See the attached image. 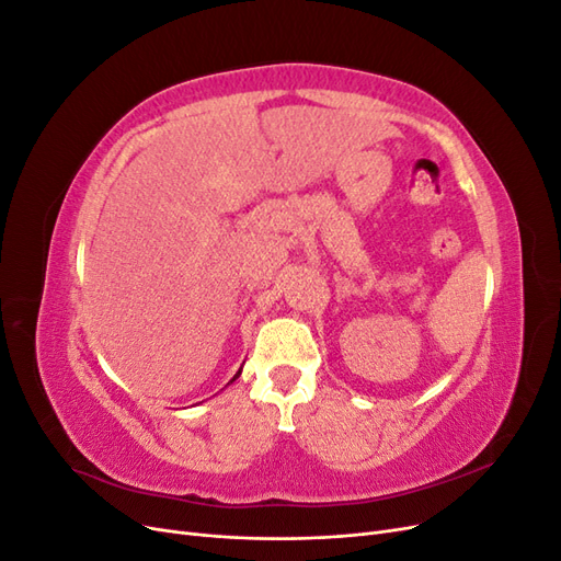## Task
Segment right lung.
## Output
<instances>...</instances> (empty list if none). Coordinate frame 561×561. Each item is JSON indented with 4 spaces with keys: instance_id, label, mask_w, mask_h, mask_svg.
Wrapping results in <instances>:
<instances>
[{
    "instance_id": "right-lung-1",
    "label": "right lung",
    "mask_w": 561,
    "mask_h": 561,
    "mask_svg": "<svg viewBox=\"0 0 561 561\" xmlns=\"http://www.w3.org/2000/svg\"><path fill=\"white\" fill-rule=\"evenodd\" d=\"M239 375H241V371H239ZM239 375H236V377H239ZM236 377H233V379H231V381H236Z\"/></svg>"
}]
</instances>
